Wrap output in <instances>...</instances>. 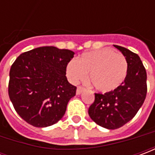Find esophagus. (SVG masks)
Instances as JSON below:
<instances>
[{
  "mask_svg": "<svg viewBox=\"0 0 155 155\" xmlns=\"http://www.w3.org/2000/svg\"><path fill=\"white\" fill-rule=\"evenodd\" d=\"M84 91V87H82V86H78L77 90H76V94H81Z\"/></svg>",
  "mask_w": 155,
  "mask_h": 155,
  "instance_id": "34e87169",
  "label": "esophagus"
}]
</instances>
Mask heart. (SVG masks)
Wrapping results in <instances>:
<instances>
[{
  "label": "heart",
  "instance_id": "heart-1",
  "mask_svg": "<svg viewBox=\"0 0 155 155\" xmlns=\"http://www.w3.org/2000/svg\"><path fill=\"white\" fill-rule=\"evenodd\" d=\"M66 74L77 84L89 74V82L101 92L108 93L123 84L128 74V62L122 54L111 49H101L82 54L75 61L69 62Z\"/></svg>",
  "mask_w": 155,
  "mask_h": 155
}]
</instances>
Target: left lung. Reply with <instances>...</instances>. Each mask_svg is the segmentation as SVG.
Instances as JSON below:
<instances>
[{
  "mask_svg": "<svg viewBox=\"0 0 155 155\" xmlns=\"http://www.w3.org/2000/svg\"><path fill=\"white\" fill-rule=\"evenodd\" d=\"M114 46L128 62V74L120 87L104 94H94L89 108L91 120L108 130H115L133 119L142 106L147 94V74L140 56L126 48Z\"/></svg>",
  "mask_w": 155,
  "mask_h": 155,
  "instance_id": "8db88e82",
  "label": "left lung"
}]
</instances>
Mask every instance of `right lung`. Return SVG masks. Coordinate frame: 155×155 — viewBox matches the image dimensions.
Masks as SVG:
<instances>
[{"label": "right lung", "mask_w": 155, "mask_h": 155, "mask_svg": "<svg viewBox=\"0 0 155 155\" xmlns=\"http://www.w3.org/2000/svg\"><path fill=\"white\" fill-rule=\"evenodd\" d=\"M74 53L43 46L20 54L11 67L8 93L17 114L33 126H51L64 116L76 87L65 76Z\"/></svg>", "instance_id": "add662e5"}]
</instances>
